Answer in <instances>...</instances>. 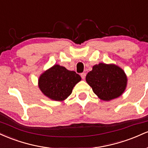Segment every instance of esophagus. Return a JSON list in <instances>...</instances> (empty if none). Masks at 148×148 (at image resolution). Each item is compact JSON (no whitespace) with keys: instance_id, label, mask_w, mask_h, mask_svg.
<instances>
[{"instance_id":"1","label":"esophagus","mask_w":148,"mask_h":148,"mask_svg":"<svg viewBox=\"0 0 148 148\" xmlns=\"http://www.w3.org/2000/svg\"><path fill=\"white\" fill-rule=\"evenodd\" d=\"M86 73L83 72V73H81V78H82V79L84 80L85 78H86Z\"/></svg>"}]
</instances>
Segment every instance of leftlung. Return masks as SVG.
Masks as SVG:
<instances>
[{
    "label": "left lung",
    "instance_id": "left-lung-1",
    "mask_svg": "<svg viewBox=\"0 0 148 148\" xmlns=\"http://www.w3.org/2000/svg\"><path fill=\"white\" fill-rule=\"evenodd\" d=\"M86 82L100 99L103 101L118 98L123 95L127 78L123 69L114 64L99 63L88 73Z\"/></svg>",
    "mask_w": 148,
    "mask_h": 148
}]
</instances>
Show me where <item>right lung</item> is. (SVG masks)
<instances>
[{
    "label": "right lung",
    "mask_w": 148,
    "mask_h": 148,
    "mask_svg": "<svg viewBox=\"0 0 148 148\" xmlns=\"http://www.w3.org/2000/svg\"><path fill=\"white\" fill-rule=\"evenodd\" d=\"M81 80V76L74 71L54 64L40 75L38 86L49 99L62 101L72 94L73 88Z\"/></svg>",
    "instance_id": "1"
}]
</instances>
